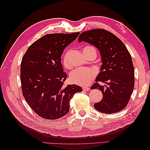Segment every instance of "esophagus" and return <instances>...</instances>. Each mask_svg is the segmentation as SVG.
Listing matches in <instances>:
<instances>
[{"label":"esophagus","mask_w":150,"mask_h":150,"mask_svg":"<svg viewBox=\"0 0 150 150\" xmlns=\"http://www.w3.org/2000/svg\"><path fill=\"white\" fill-rule=\"evenodd\" d=\"M89 89H90L89 88L86 87V86H84V87L83 88V91H89Z\"/></svg>","instance_id":"esophagus-1"}]
</instances>
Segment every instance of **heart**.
<instances>
[{
	"label": "heart",
	"mask_w": 150,
	"mask_h": 150,
	"mask_svg": "<svg viewBox=\"0 0 150 150\" xmlns=\"http://www.w3.org/2000/svg\"><path fill=\"white\" fill-rule=\"evenodd\" d=\"M83 51H94L96 53V49L91 46H87L83 49ZM62 64L66 69L71 68L67 59V53H65L62 57ZM96 75V71L91 68H78L71 72L70 80L72 83L78 85H88L92 82Z\"/></svg>",
	"instance_id": "obj_1"
}]
</instances>
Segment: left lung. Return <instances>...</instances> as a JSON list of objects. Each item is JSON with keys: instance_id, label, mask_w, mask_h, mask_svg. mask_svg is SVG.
<instances>
[{"instance_id": "obj_1", "label": "left lung", "mask_w": 150, "mask_h": 150, "mask_svg": "<svg viewBox=\"0 0 150 150\" xmlns=\"http://www.w3.org/2000/svg\"><path fill=\"white\" fill-rule=\"evenodd\" d=\"M84 41L96 47L101 55L103 64L91 89L101 91L103 99L95 103L98 111L111 114L127 106L134 86V70L129 51L121 40L110 31L94 29L83 32L79 42ZM99 82L107 84L101 86Z\"/></svg>"}]
</instances>
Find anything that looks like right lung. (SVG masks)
<instances>
[{"label":"right lung","instance_id":"1","mask_svg":"<svg viewBox=\"0 0 150 150\" xmlns=\"http://www.w3.org/2000/svg\"><path fill=\"white\" fill-rule=\"evenodd\" d=\"M79 33L45 35L32 44L21 64L22 92L26 102L42 118L57 120L69 111L74 94L82 91L80 86L64 85L61 56L64 49Z\"/></svg>","mask_w":150,"mask_h":150}]
</instances>
